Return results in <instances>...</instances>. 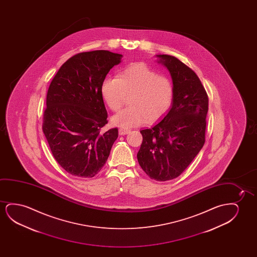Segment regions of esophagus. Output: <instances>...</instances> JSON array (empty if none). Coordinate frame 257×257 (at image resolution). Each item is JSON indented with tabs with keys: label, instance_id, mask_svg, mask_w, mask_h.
I'll list each match as a JSON object with an SVG mask.
<instances>
[{
	"label": "esophagus",
	"instance_id": "34e87169",
	"mask_svg": "<svg viewBox=\"0 0 257 257\" xmlns=\"http://www.w3.org/2000/svg\"><path fill=\"white\" fill-rule=\"evenodd\" d=\"M128 133H130V129H128V128L120 127L119 129H118V134H119V135H125V134H128Z\"/></svg>",
	"mask_w": 257,
	"mask_h": 257
}]
</instances>
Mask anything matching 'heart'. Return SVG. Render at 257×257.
Here are the masks:
<instances>
[{
  "label": "heart",
  "mask_w": 257,
  "mask_h": 257,
  "mask_svg": "<svg viewBox=\"0 0 257 257\" xmlns=\"http://www.w3.org/2000/svg\"><path fill=\"white\" fill-rule=\"evenodd\" d=\"M131 107L112 117L116 125L128 128L147 121L155 122L169 111L174 99L172 81L146 64H133L118 77H106L101 85V95L113 111H118L131 95Z\"/></svg>",
  "instance_id": "obj_1"
}]
</instances>
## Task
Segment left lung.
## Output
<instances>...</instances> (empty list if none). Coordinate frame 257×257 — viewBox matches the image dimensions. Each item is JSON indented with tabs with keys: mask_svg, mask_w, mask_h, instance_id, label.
Wrapping results in <instances>:
<instances>
[{
	"mask_svg": "<svg viewBox=\"0 0 257 257\" xmlns=\"http://www.w3.org/2000/svg\"><path fill=\"white\" fill-rule=\"evenodd\" d=\"M156 56L170 73L174 99L166 116L141 131L143 141L137 158L151 179L163 182L179 176L203 148L209 100L192 69L176 57Z\"/></svg>",
	"mask_w": 257,
	"mask_h": 257,
	"instance_id": "1",
	"label": "left lung"
}]
</instances>
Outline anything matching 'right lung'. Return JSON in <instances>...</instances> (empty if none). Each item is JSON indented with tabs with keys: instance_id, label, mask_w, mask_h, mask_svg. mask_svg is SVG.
I'll use <instances>...</instances> for the list:
<instances>
[{
	"instance_id": "obj_1",
	"label": "right lung",
	"mask_w": 257,
	"mask_h": 257,
	"mask_svg": "<svg viewBox=\"0 0 257 257\" xmlns=\"http://www.w3.org/2000/svg\"><path fill=\"white\" fill-rule=\"evenodd\" d=\"M121 58L105 50L78 53L60 67L50 84L43 132L54 159L73 176H95L118 136L117 128L101 132L108 123L101 85Z\"/></svg>"
}]
</instances>
